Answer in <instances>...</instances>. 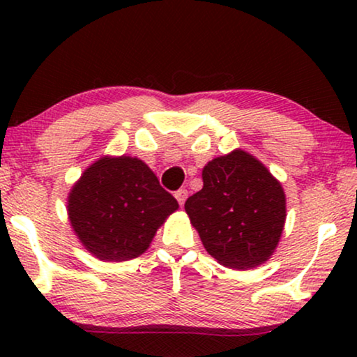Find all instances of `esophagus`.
Instances as JSON below:
<instances>
[{"label": "esophagus", "mask_w": 357, "mask_h": 357, "mask_svg": "<svg viewBox=\"0 0 357 357\" xmlns=\"http://www.w3.org/2000/svg\"><path fill=\"white\" fill-rule=\"evenodd\" d=\"M175 198H177L180 206H183L185 202H187V198H188V192L185 188L178 190V192H175Z\"/></svg>", "instance_id": "obj_1"}]
</instances>
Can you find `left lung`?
<instances>
[{
    "label": "left lung",
    "instance_id": "1",
    "mask_svg": "<svg viewBox=\"0 0 357 357\" xmlns=\"http://www.w3.org/2000/svg\"><path fill=\"white\" fill-rule=\"evenodd\" d=\"M202 177L203 188L187 199L185 211L209 255L234 270L270 260L286 222L280 180L243 149L209 160Z\"/></svg>",
    "mask_w": 357,
    "mask_h": 357
}]
</instances>
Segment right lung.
<instances>
[{"label":"right lung","instance_id":"add662e5","mask_svg":"<svg viewBox=\"0 0 357 357\" xmlns=\"http://www.w3.org/2000/svg\"><path fill=\"white\" fill-rule=\"evenodd\" d=\"M66 209L73 231L91 255L126 261L148 250L178 203L141 159L104 155L73 185Z\"/></svg>","mask_w":357,"mask_h":357}]
</instances>
